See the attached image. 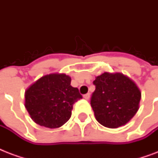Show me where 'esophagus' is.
I'll return each instance as SVG.
<instances>
[{
    "label": "esophagus",
    "instance_id": "1",
    "mask_svg": "<svg viewBox=\"0 0 158 158\" xmlns=\"http://www.w3.org/2000/svg\"><path fill=\"white\" fill-rule=\"evenodd\" d=\"M84 98L85 99H86V100H89V98H90V94H84Z\"/></svg>",
    "mask_w": 158,
    "mask_h": 158
}]
</instances>
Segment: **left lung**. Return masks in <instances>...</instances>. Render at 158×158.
<instances>
[{"label": "left lung", "mask_w": 158, "mask_h": 158, "mask_svg": "<svg viewBox=\"0 0 158 158\" xmlns=\"http://www.w3.org/2000/svg\"><path fill=\"white\" fill-rule=\"evenodd\" d=\"M90 104L96 120L107 128L129 122L139 110L141 93L134 82L120 73L105 72L94 81Z\"/></svg>", "instance_id": "obj_1"}]
</instances>
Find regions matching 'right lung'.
Here are the masks:
<instances>
[{
    "mask_svg": "<svg viewBox=\"0 0 158 158\" xmlns=\"http://www.w3.org/2000/svg\"><path fill=\"white\" fill-rule=\"evenodd\" d=\"M70 82L66 74H51L43 76L26 90L25 107L34 122L55 129L69 120L73 105L83 98Z\"/></svg>",
    "mask_w": 158,
    "mask_h": 158,
    "instance_id": "obj_1",
    "label": "right lung"
}]
</instances>
